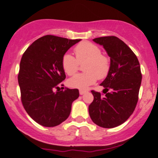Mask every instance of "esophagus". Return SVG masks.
Segmentation results:
<instances>
[{
  "label": "esophagus",
  "mask_w": 158,
  "mask_h": 158,
  "mask_svg": "<svg viewBox=\"0 0 158 158\" xmlns=\"http://www.w3.org/2000/svg\"><path fill=\"white\" fill-rule=\"evenodd\" d=\"M85 93V91H83V90H79V94H80L81 95H84V94Z\"/></svg>",
  "instance_id": "esophagus-1"
}]
</instances>
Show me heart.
Wrapping results in <instances>:
<instances>
[{"label": "heart", "mask_w": 158, "mask_h": 158, "mask_svg": "<svg viewBox=\"0 0 158 158\" xmlns=\"http://www.w3.org/2000/svg\"><path fill=\"white\" fill-rule=\"evenodd\" d=\"M76 59L69 53H66L62 59V67L65 73L72 76L77 71L79 63L85 62L84 70L85 73L75 75L68 80L71 88L86 89L95 82L96 79H102L109 74V59L102 54L98 46L89 42H82L74 49Z\"/></svg>", "instance_id": "heart-1"}]
</instances>
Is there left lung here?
Returning a JSON list of instances; mask_svg holds the SVG:
<instances>
[{
    "label": "left lung",
    "mask_w": 158,
    "mask_h": 158,
    "mask_svg": "<svg viewBox=\"0 0 158 158\" xmlns=\"http://www.w3.org/2000/svg\"><path fill=\"white\" fill-rule=\"evenodd\" d=\"M92 40L106 49L110 57V69L101 83L106 90L103 92L106 96L92 91L94 100L89 106V115L98 126L114 128L123 124L135 111L142 79L141 67L133 51L119 38L103 36ZM109 89L111 92L107 93Z\"/></svg>",
    "instance_id": "1"
}]
</instances>
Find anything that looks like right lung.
Listing matches in <instances>:
<instances>
[{
  "instance_id": "add662e5",
  "label": "right lung",
  "mask_w": 158,
  "mask_h": 158,
  "mask_svg": "<svg viewBox=\"0 0 158 158\" xmlns=\"http://www.w3.org/2000/svg\"><path fill=\"white\" fill-rule=\"evenodd\" d=\"M81 40L47 35L36 40L23 54L18 83L21 101L30 117L44 127H55L68 118L77 89L55 92L66 79L62 59Z\"/></svg>"
}]
</instances>
